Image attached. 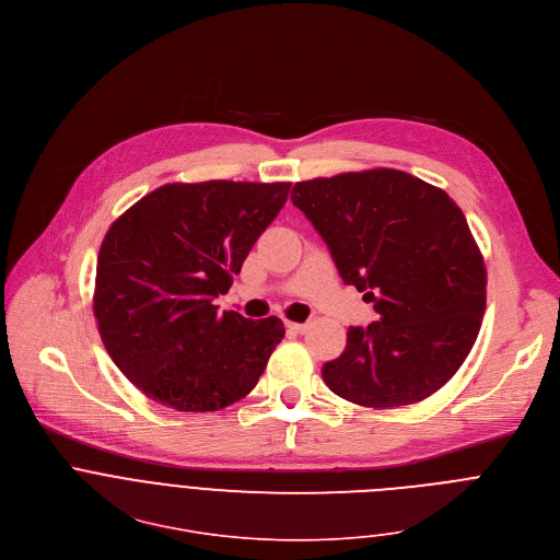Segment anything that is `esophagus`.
I'll return each instance as SVG.
<instances>
[{"instance_id":"1","label":"esophagus","mask_w":560,"mask_h":560,"mask_svg":"<svg viewBox=\"0 0 560 560\" xmlns=\"http://www.w3.org/2000/svg\"><path fill=\"white\" fill-rule=\"evenodd\" d=\"M285 327L290 329V331H296V334H303L305 329H307V323H292V320H288L285 323Z\"/></svg>"}]
</instances>
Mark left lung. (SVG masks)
I'll return each mask as SVG.
<instances>
[{
  "mask_svg": "<svg viewBox=\"0 0 560 560\" xmlns=\"http://www.w3.org/2000/svg\"><path fill=\"white\" fill-rule=\"evenodd\" d=\"M292 205L329 248L345 285L378 320L349 327L325 385L371 409L416 405L470 353L486 312V266L462 209L438 186L371 168L296 182Z\"/></svg>",
  "mask_w": 560,
  "mask_h": 560,
  "instance_id": "8db88e82",
  "label": "left lung"
}]
</instances>
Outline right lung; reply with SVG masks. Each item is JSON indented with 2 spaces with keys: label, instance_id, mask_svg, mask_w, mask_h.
Masks as SVG:
<instances>
[{
  "label": "right lung",
  "instance_id": "obj_1",
  "mask_svg": "<svg viewBox=\"0 0 560 560\" xmlns=\"http://www.w3.org/2000/svg\"><path fill=\"white\" fill-rule=\"evenodd\" d=\"M290 182L164 184L107 231L94 288L103 345L122 374L175 411L248 396L285 329L218 312L244 259L283 209Z\"/></svg>",
  "mask_w": 560,
  "mask_h": 560
}]
</instances>
